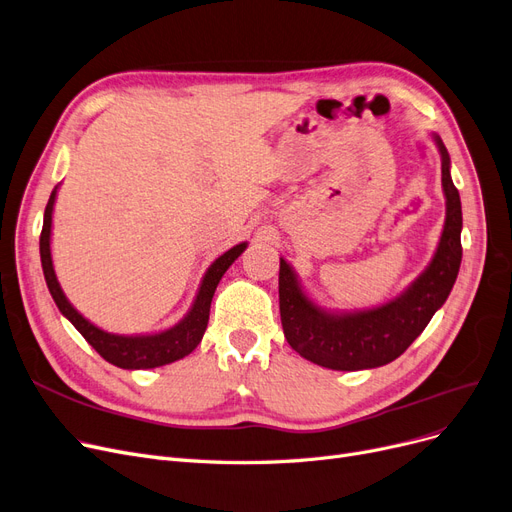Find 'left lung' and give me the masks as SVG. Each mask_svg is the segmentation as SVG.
Instances as JSON below:
<instances>
[{"instance_id":"obj_1","label":"left lung","mask_w":512,"mask_h":512,"mask_svg":"<svg viewBox=\"0 0 512 512\" xmlns=\"http://www.w3.org/2000/svg\"><path fill=\"white\" fill-rule=\"evenodd\" d=\"M441 157L446 219L437 249L402 293L366 309H328L311 297L293 265L280 257V318L284 337L301 358L330 370H368L399 358L446 303L456 282L462 247L460 194L452 182L450 154L431 133Z\"/></svg>"}]
</instances>
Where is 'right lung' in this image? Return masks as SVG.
Returning a JSON list of instances; mask_svg holds the SVG:
<instances>
[{
  "label": "right lung",
  "instance_id": "right-lung-1",
  "mask_svg": "<svg viewBox=\"0 0 512 512\" xmlns=\"http://www.w3.org/2000/svg\"><path fill=\"white\" fill-rule=\"evenodd\" d=\"M60 184L52 190L50 201L46 207V213H43V230L39 238V255H41V268L43 276H46V284L50 288V295L54 303L58 305L60 314L69 320L79 332L81 337L90 343L106 362L113 366L125 368V370H148V368H159L171 362H177L186 358L188 353L196 349V345L203 341V335L209 324V309L211 301L215 295V288L228 272L230 265L244 253V249L249 247V242H240L224 255H219L203 276L201 286H198L196 297L186 311V316L157 332H140V335H117V332H108L96 326L94 322L87 320L77 307L66 299L62 286L56 278L54 270V261H52V215H54V205H56V194H58Z\"/></svg>",
  "mask_w": 512,
  "mask_h": 512
}]
</instances>
